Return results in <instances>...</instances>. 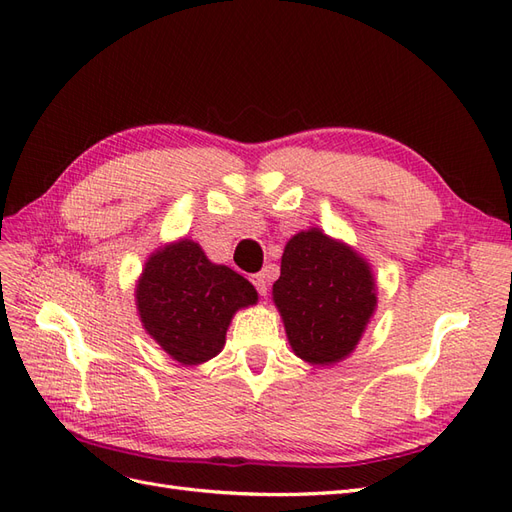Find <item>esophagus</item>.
<instances>
[{
  "label": "esophagus",
  "instance_id": "esophagus-1",
  "mask_svg": "<svg viewBox=\"0 0 512 512\" xmlns=\"http://www.w3.org/2000/svg\"><path fill=\"white\" fill-rule=\"evenodd\" d=\"M252 284L256 286L260 297H265L267 290H269V275H267V273H256V275H252Z\"/></svg>",
  "mask_w": 512,
  "mask_h": 512
}]
</instances>
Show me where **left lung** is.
<instances>
[{
  "instance_id": "left-lung-1",
  "label": "left lung",
  "mask_w": 512,
  "mask_h": 512,
  "mask_svg": "<svg viewBox=\"0 0 512 512\" xmlns=\"http://www.w3.org/2000/svg\"><path fill=\"white\" fill-rule=\"evenodd\" d=\"M292 352L312 365L344 361L376 312V282L369 262L320 228L294 235L273 284Z\"/></svg>"
}]
</instances>
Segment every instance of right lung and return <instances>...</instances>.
Segmentation results:
<instances>
[{"instance_id":"add662e5","label":"right lung","mask_w":512,"mask_h":512,"mask_svg":"<svg viewBox=\"0 0 512 512\" xmlns=\"http://www.w3.org/2000/svg\"><path fill=\"white\" fill-rule=\"evenodd\" d=\"M256 301L258 292L243 275L213 265L192 239L153 252L136 284L145 331L181 365H200L220 354L232 316Z\"/></svg>"}]
</instances>
